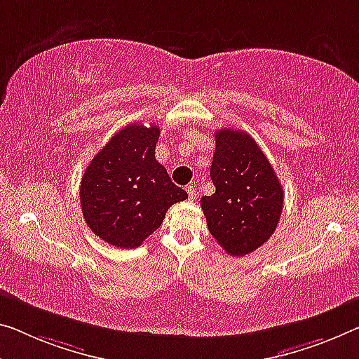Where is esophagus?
Here are the masks:
<instances>
[{
	"label": "esophagus",
	"instance_id": "34e87169",
	"mask_svg": "<svg viewBox=\"0 0 359 359\" xmlns=\"http://www.w3.org/2000/svg\"><path fill=\"white\" fill-rule=\"evenodd\" d=\"M186 191H187V194H189V198H196V197H197V189H196V186L189 184V186L186 187Z\"/></svg>",
	"mask_w": 359,
	"mask_h": 359
}]
</instances>
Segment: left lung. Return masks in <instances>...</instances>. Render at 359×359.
<instances>
[{
  "label": "left lung",
  "instance_id": "8db88e82",
  "mask_svg": "<svg viewBox=\"0 0 359 359\" xmlns=\"http://www.w3.org/2000/svg\"><path fill=\"white\" fill-rule=\"evenodd\" d=\"M212 196L201 198L207 226L223 249L244 257L262 247L276 231L284 192L271 163L245 131L215 133Z\"/></svg>",
  "mask_w": 359,
  "mask_h": 359
}]
</instances>
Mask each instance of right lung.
Returning <instances> with one entry per match:
<instances>
[{"label": "right lung", "mask_w": 359, "mask_h": 359, "mask_svg": "<svg viewBox=\"0 0 359 359\" xmlns=\"http://www.w3.org/2000/svg\"><path fill=\"white\" fill-rule=\"evenodd\" d=\"M157 125L131 123L117 131L85 170L80 184L83 218L99 239L136 249L162 224L187 192L156 161Z\"/></svg>", "instance_id": "1"}]
</instances>
